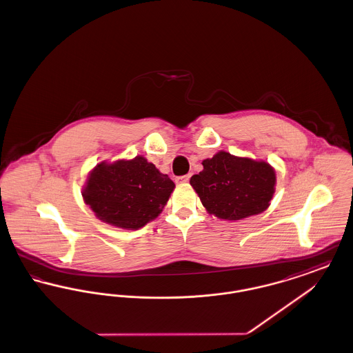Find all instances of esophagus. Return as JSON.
<instances>
[{
  "label": "esophagus",
  "instance_id": "esophagus-1",
  "mask_svg": "<svg viewBox=\"0 0 353 353\" xmlns=\"http://www.w3.org/2000/svg\"><path fill=\"white\" fill-rule=\"evenodd\" d=\"M189 179H190V174L179 176V177H176V183H177V184H186V183L189 181Z\"/></svg>",
  "mask_w": 353,
  "mask_h": 353
}]
</instances>
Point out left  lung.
Wrapping results in <instances>:
<instances>
[{"mask_svg":"<svg viewBox=\"0 0 353 353\" xmlns=\"http://www.w3.org/2000/svg\"><path fill=\"white\" fill-rule=\"evenodd\" d=\"M190 185L209 214L238 221L265 212L275 193V169L265 160L219 151L202 161Z\"/></svg>","mask_w":353,"mask_h":353,"instance_id":"obj_1","label":"left lung"}]
</instances>
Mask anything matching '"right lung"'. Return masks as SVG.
Listing matches in <instances>:
<instances>
[{"label":"right lung","instance_id":"right-lung-1","mask_svg":"<svg viewBox=\"0 0 353 353\" xmlns=\"http://www.w3.org/2000/svg\"><path fill=\"white\" fill-rule=\"evenodd\" d=\"M174 183L144 156L101 161L85 180L82 197L101 222L137 230L160 216Z\"/></svg>","mask_w":353,"mask_h":353}]
</instances>
